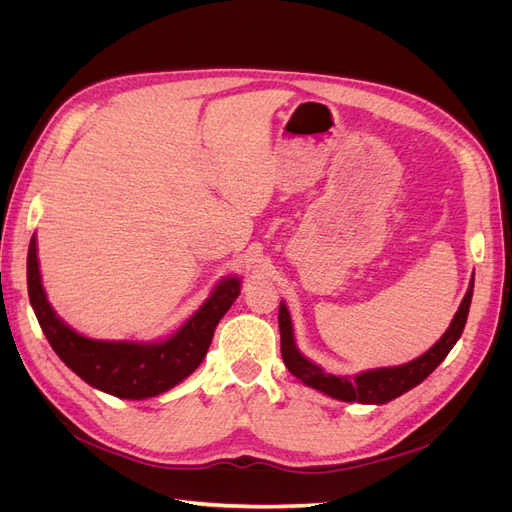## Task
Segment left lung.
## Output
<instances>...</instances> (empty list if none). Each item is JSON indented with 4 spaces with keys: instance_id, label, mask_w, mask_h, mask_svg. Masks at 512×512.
Returning a JSON list of instances; mask_svg holds the SVG:
<instances>
[{
    "instance_id": "1",
    "label": "left lung",
    "mask_w": 512,
    "mask_h": 512,
    "mask_svg": "<svg viewBox=\"0 0 512 512\" xmlns=\"http://www.w3.org/2000/svg\"><path fill=\"white\" fill-rule=\"evenodd\" d=\"M472 292H474V277L470 280V288L463 297L457 314L451 322V327L446 333L433 344L425 354L418 356V359L399 365V367H380V369H369L363 371L359 376H333L327 374L322 367L316 363L307 361L305 356L299 352L297 344H294V333H292V320L288 314V307L280 303V337H282V359L294 378H299L303 384L312 386V389L329 395L339 401H356V404H386L406 391L414 389L416 384H421L433 369H436L446 354L453 350L457 339L466 327L470 303H472Z\"/></svg>"
}]
</instances>
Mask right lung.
Returning a JSON list of instances; mask_svg holds the SVG:
<instances>
[{
	"mask_svg": "<svg viewBox=\"0 0 512 512\" xmlns=\"http://www.w3.org/2000/svg\"><path fill=\"white\" fill-rule=\"evenodd\" d=\"M27 292L51 348L76 376L121 399L156 397L203 363L213 331L241 292L239 277H224L198 312L164 342H104L72 331L53 312L40 280L36 237L27 252Z\"/></svg>",
	"mask_w": 512,
	"mask_h": 512,
	"instance_id": "1",
	"label": "right lung"
}]
</instances>
